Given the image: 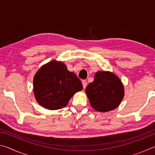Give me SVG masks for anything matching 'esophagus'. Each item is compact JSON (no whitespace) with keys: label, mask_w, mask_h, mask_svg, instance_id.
Here are the masks:
<instances>
[{"label":"esophagus","mask_w":155,"mask_h":155,"mask_svg":"<svg viewBox=\"0 0 155 155\" xmlns=\"http://www.w3.org/2000/svg\"><path fill=\"white\" fill-rule=\"evenodd\" d=\"M82 84H83V89H85L86 86H87V81H86L85 80H83L82 81Z\"/></svg>","instance_id":"obj_1"}]
</instances>
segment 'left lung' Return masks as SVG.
<instances>
[{"label":"left lung","mask_w":155,"mask_h":155,"mask_svg":"<svg viewBox=\"0 0 155 155\" xmlns=\"http://www.w3.org/2000/svg\"><path fill=\"white\" fill-rule=\"evenodd\" d=\"M91 106L105 112L116 108L124 97V87L120 78L110 72H97L92 83L85 89Z\"/></svg>","instance_id":"1"}]
</instances>
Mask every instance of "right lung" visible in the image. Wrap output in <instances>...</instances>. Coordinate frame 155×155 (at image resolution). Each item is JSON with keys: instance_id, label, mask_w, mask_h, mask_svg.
<instances>
[{"instance_id": "right-lung-1", "label": "right lung", "mask_w": 155, "mask_h": 155, "mask_svg": "<svg viewBox=\"0 0 155 155\" xmlns=\"http://www.w3.org/2000/svg\"><path fill=\"white\" fill-rule=\"evenodd\" d=\"M82 89L83 85L77 76L68 71L63 63L57 61L43 65L33 79L36 101L50 110L65 107L72 96Z\"/></svg>"}]
</instances>
